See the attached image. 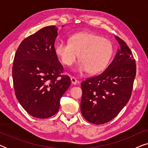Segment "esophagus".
Returning <instances> with one entry per match:
<instances>
[{
	"mask_svg": "<svg viewBox=\"0 0 148 148\" xmlns=\"http://www.w3.org/2000/svg\"><path fill=\"white\" fill-rule=\"evenodd\" d=\"M71 83L73 85H76L77 84V80L76 79L75 77H72L71 78Z\"/></svg>",
	"mask_w": 148,
	"mask_h": 148,
	"instance_id": "obj_1",
	"label": "esophagus"
}]
</instances>
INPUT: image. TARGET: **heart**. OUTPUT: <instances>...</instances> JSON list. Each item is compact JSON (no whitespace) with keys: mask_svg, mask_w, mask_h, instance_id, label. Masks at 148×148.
I'll return each mask as SVG.
<instances>
[{"mask_svg":"<svg viewBox=\"0 0 148 148\" xmlns=\"http://www.w3.org/2000/svg\"><path fill=\"white\" fill-rule=\"evenodd\" d=\"M54 52L62 64L71 66L79 54L77 70L90 74L98 73L105 69L112 58L114 47L110 40L90 32L73 34L69 42H60Z\"/></svg>","mask_w":148,"mask_h":148,"instance_id":"1","label":"heart"}]
</instances>
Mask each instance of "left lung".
I'll list each match as a JSON object with an SVG mask.
<instances>
[{
  "instance_id": "left-lung-1",
  "label": "left lung",
  "mask_w": 148,
  "mask_h": 148,
  "mask_svg": "<svg viewBox=\"0 0 148 148\" xmlns=\"http://www.w3.org/2000/svg\"><path fill=\"white\" fill-rule=\"evenodd\" d=\"M120 49L108 67L82 82L81 112L88 122L101 125L116 116L129 102L136 75V63L126 43L115 36Z\"/></svg>"
}]
</instances>
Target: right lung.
Instances as JSON below:
<instances>
[{"mask_svg":"<svg viewBox=\"0 0 148 148\" xmlns=\"http://www.w3.org/2000/svg\"><path fill=\"white\" fill-rule=\"evenodd\" d=\"M58 28L48 26L24 39L15 52L12 75L16 98L26 112L38 119L49 118L60 107L69 88V76L54 52Z\"/></svg>","mask_w":148,"mask_h":148,"instance_id":"add662e5","label":"right lung"}]
</instances>
